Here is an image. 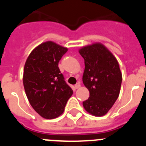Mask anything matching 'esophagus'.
Instances as JSON below:
<instances>
[{
  "label": "esophagus",
  "mask_w": 146,
  "mask_h": 146,
  "mask_svg": "<svg viewBox=\"0 0 146 146\" xmlns=\"http://www.w3.org/2000/svg\"><path fill=\"white\" fill-rule=\"evenodd\" d=\"M80 87V82H78V83H77V84L74 86V88L75 89H77V88H79Z\"/></svg>",
  "instance_id": "34e87169"
}]
</instances>
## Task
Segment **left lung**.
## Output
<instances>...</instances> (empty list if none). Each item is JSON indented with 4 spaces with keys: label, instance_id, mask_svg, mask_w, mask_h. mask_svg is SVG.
Returning <instances> with one entry per match:
<instances>
[{
    "label": "left lung",
    "instance_id": "left-lung-1",
    "mask_svg": "<svg viewBox=\"0 0 146 146\" xmlns=\"http://www.w3.org/2000/svg\"><path fill=\"white\" fill-rule=\"evenodd\" d=\"M85 60L83 84L89 98L82 102L86 111L102 116L109 111L119 96L122 74L116 58L102 44H94L79 51Z\"/></svg>",
    "mask_w": 146,
    "mask_h": 146
}]
</instances>
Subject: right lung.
I'll return each instance as SVG.
<instances>
[{
	"mask_svg": "<svg viewBox=\"0 0 146 146\" xmlns=\"http://www.w3.org/2000/svg\"><path fill=\"white\" fill-rule=\"evenodd\" d=\"M67 50L52 42H44L31 52L25 62V94L35 111L47 119L57 118L64 113L73 94L58 68L59 60Z\"/></svg>",
	"mask_w": 146,
	"mask_h": 146,
	"instance_id": "add662e5",
	"label": "right lung"
}]
</instances>
